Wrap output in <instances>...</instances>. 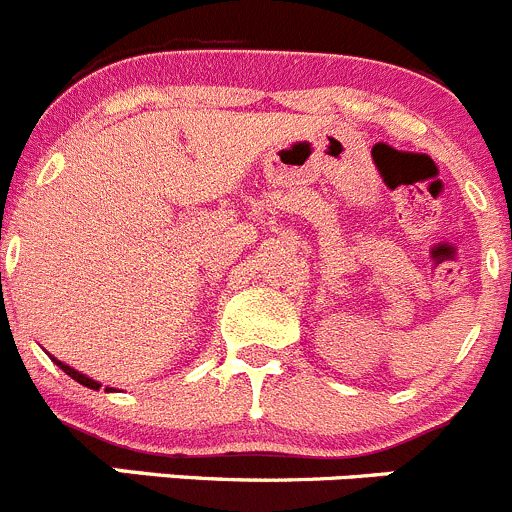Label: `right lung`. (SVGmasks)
Returning a JSON list of instances; mask_svg holds the SVG:
<instances>
[{"mask_svg": "<svg viewBox=\"0 0 512 512\" xmlns=\"http://www.w3.org/2000/svg\"><path fill=\"white\" fill-rule=\"evenodd\" d=\"M49 358H52V361H54V363H57V366H59V368H62V371H64V373H67V376H72V378H74V381H77V383H82V386H86V388H91V391H99V388H101V383H99V381H94V378L84 376V373H82V371H77V368L67 366V363H64V361H59V358H54V356H52V353H49ZM104 391H106V393H111V391H116V388H109V386H106V388H104Z\"/></svg>", "mask_w": 512, "mask_h": 512, "instance_id": "right-lung-1", "label": "right lung"}]
</instances>
